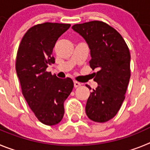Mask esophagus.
I'll use <instances>...</instances> for the list:
<instances>
[{"label":"esophagus","instance_id":"esophagus-1","mask_svg":"<svg viewBox=\"0 0 150 150\" xmlns=\"http://www.w3.org/2000/svg\"><path fill=\"white\" fill-rule=\"evenodd\" d=\"M74 87H75V88H77V87H79L81 86V83H79V82H77V81H74Z\"/></svg>","mask_w":150,"mask_h":150}]
</instances>
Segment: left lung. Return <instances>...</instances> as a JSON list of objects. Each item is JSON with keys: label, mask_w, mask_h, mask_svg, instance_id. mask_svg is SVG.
<instances>
[{"label": "left lung", "mask_w": 150, "mask_h": 150, "mask_svg": "<svg viewBox=\"0 0 150 150\" xmlns=\"http://www.w3.org/2000/svg\"><path fill=\"white\" fill-rule=\"evenodd\" d=\"M72 29L86 40L90 67L98 70L94 79L98 87L88 97L86 112L92 121L105 122L116 116L125 100L131 76L129 50L120 33L103 22L77 24Z\"/></svg>", "instance_id": "8db88e82"}]
</instances>
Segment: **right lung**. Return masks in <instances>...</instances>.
I'll use <instances>...</instances> for the list:
<instances>
[{"label":"right lung","instance_id":"obj_1","mask_svg":"<svg viewBox=\"0 0 150 150\" xmlns=\"http://www.w3.org/2000/svg\"><path fill=\"white\" fill-rule=\"evenodd\" d=\"M70 24L46 22L30 28L22 38L16 70L23 96L42 123L54 125L62 121L64 102L74 88L71 78L59 79L46 71L55 63L52 50Z\"/></svg>","mask_w":150,"mask_h":150}]
</instances>
